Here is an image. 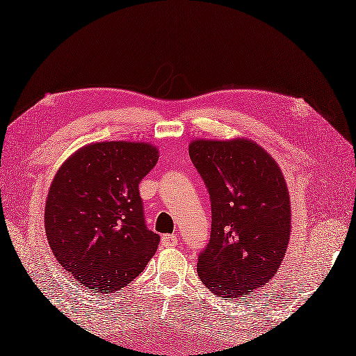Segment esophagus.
<instances>
[{
    "instance_id": "esophagus-1",
    "label": "esophagus",
    "mask_w": 356,
    "mask_h": 356,
    "mask_svg": "<svg viewBox=\"0 0 356 356\" xmlns=\"http://www.w3.org/2000/svg\"><path fill=\"white\" fill-rule=\"evenodd\" d=\"M178 244V238L175 235H163L161 245L163 247H175Z\"/></svg>"
}]
</instances>
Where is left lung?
Wrapping results in <instances>:
<instances>
[{"mask_svg":"<svg viewBox=\"0 0 356 356\" xmlns=\"http://www.w3.org/2000/svg\"><path fill=\"white\" fill-rule=\"evenodd\" d=\"M188 154L211 199V238L197 259L200 282L216 295L261 289L282 265L291 236L283 172L250 139L190 142Z\"/></svg>","mask_w":356,"mask_h":356,"instance_id":"obj_1","label":"left lung"}]
</instances>
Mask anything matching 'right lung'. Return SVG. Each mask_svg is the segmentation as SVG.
<instances>
[{
  "mask_svg": "<svg viewBox=\"0 0 356 356\" xmlns=\"http://www.w3.org/2000/svg\"><path fill=\"white\" fill-rule=\"evenodd\" d=\"M159 160L147 142L85 145L56 172L44 230L56 261L86 289L113 293L133 282L159 247L147 229L139 182Z\"/></svg>",
  "mask_w": 356,
  "mask_h": 356,
  "instance_id": "1",
  "label": "right lung"
}]
</instances>
